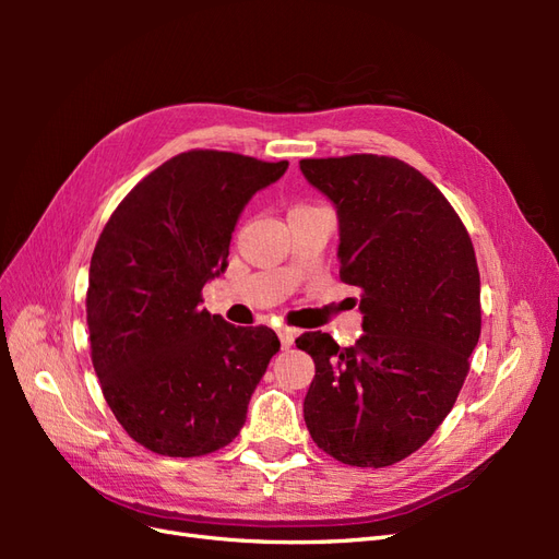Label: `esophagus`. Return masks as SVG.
Segmentation results:
<instances>
[{
	"mask_svg": "<svg viewBox=\"0 0 559 559\" xmlns=\"http://www.w3.org/2000/svg\"><path fill=\"white\" fill-rule=\"evenodd\" d=\"M277 335H280L282 349H289V347L294 345V341H296V331H294V329H280Z\"/></svg>",
	"mask_w": 559,
	"mask_h": 559,
	"instance_id": "1",
	"label": "esophagus"
}]
</instances>
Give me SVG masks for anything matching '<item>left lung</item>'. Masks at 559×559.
I'll list each match as a JSON object with an SVG mask.
<instances>
[{
	"instance_id": "left-lung-1",
	"label": "left lung",
	"mask_w": 559,
	"mask_h": 559,
	"mask_svg": "<svg viewBox=\"0 0 559 559\" xmlns=\"http://www.w3.org/2000/svg\"><path fill=\"white\" fill-rule=\"evenodd\" d=\"M300 173L341 224V280L359 286L364 335L296 345L314 361L302 415L312 441L349 466H392L452 411L480 337V273L445 195L399 158H306Z\"/></svg>"
}]
</instances>
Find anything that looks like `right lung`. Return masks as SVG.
I'll return each instance as SVG.
<instances>
[{"label": "right lung", "mask_w": 559, "mask_h": 559, "mask_svg": "<svg viewBox=\"0 0 559 559\" xmlns=\"http://www.w3.org/2000/svg\"><path fill=\"white\" fill-rule=\"evenodd\" d=\"M289 163L193 148L121 200L95 245L86 319L91 359L132 441L167 456L228 445L280 349L273 329H240L200 308L224 273L251 195Z\"/></svg>", "instance_id": "add662e5"}]
</instances>
